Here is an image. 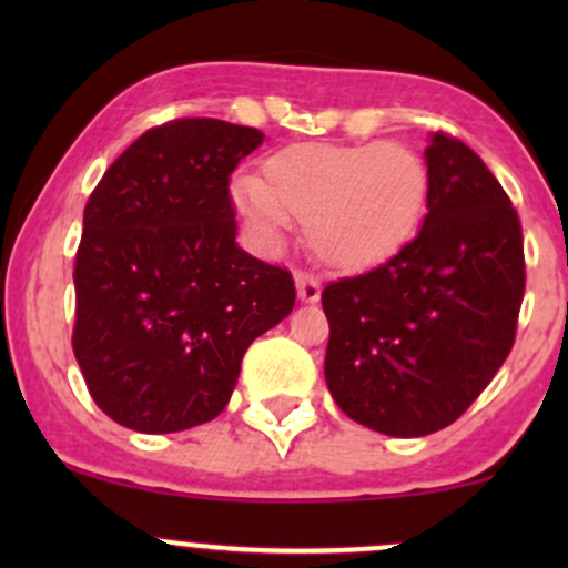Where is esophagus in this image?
Returning <instances> with one entry per match:
<instances>
[{"instance_id": "1", "label": "esophagus", "mask_w": 568, "mask_h": 568, "mask_svg": "<svg viewBox=\"0 0 568 568\" xmlns=\"http://www.w3.org/2000/svg\"><path fill=\"white\" fill-rule=\"evenodd\" d=\"M296 291L302 302L315 304L321 298V280L312 275V272H296Z\"/></svg>"}]
</instances>
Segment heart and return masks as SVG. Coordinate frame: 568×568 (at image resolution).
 Wrapping results in <instances>:
<instances>
[{
	"mask_svg": "<svg viewBox=\"0 0 568 568\" xmlns=\"http://www.w3.org/2000/svg\"><path fill=\"white\" fill-rule=\"evenodd\" d=\"M232 200L266 243L302 219L325 264L368 270L393 258L425 221L429 168L403 143H293L266 158L262 179L240 175Z\"/></svg>",
	"mask_w": 568,
	"mask_h": 568,
	"instance_id": "1",
	"label": "heart"
}]
</instances>
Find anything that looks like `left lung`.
Segmentation results:
<instances>
[{"mask_svg":"<svg viewBox=\"0 0 568 568\" xmlns=\"http://www.w3.org/2000/svg\"><path fill=\"white\" fill-rule=\"evenodd\" d=\"M419 234L389 262L323 288L325 382L382 435L419 438L459 419L510 355L526 288L510 197L467 143L435 133Z\"/></svg>","mask_w":568,"mask_h":568,"instance_id":"left-lung-1","label":"left lung"}]
</instances>
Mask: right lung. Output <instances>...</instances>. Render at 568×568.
<instances>
[{"label": "right lung", "mask_w": 568, "mask_h": 568, "mask_svg": "<svg viewBox=\"0 0 568 568\" xmlns=\"http://www.w3.org/2000/svg\"><path fill=\"white\" fill-rule=\"evenodd\" d=\"M262 141L211 116L171 120L90 194L71 347L116 425L160 435L216 419L253 338L291 315V272L234 243L230 175Z\"/></svg>", "instance_id": "1"}]
</instances>
